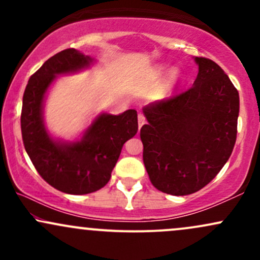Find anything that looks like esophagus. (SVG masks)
Returning <instances> with one entry per match:
<instances>
[{"label":"esophagus","mask_w":260,"mask_h":260,"mask_svg":"<svg viewBox=\"0 0 260 260\" xmlns=\"http://www.w3.org/2000/svg\"><path fill=\"white\" fill-rule=\"evenodd\" d=\"M144 123H145V117L142 115V113H139V115H138V124H139V128L142 127Z\"/></svg>","instance_id":"1"}]
</instances>
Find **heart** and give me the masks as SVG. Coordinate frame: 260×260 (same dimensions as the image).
Wrapping results in <instances>:
<instances>
[{"mask_svg": "<svg viewBox=\"0 0 260 260\" xmlns=\"http://www.w3.org/2000/svg\"><path fill=\"white\" fill-rule=\"evenodd\" d=\"M169 72V70L166 67H162V66H160V67H157L156 70H155V76H157V77H162V76H165L166 73ZM171 78H172V80H175V79H177L178 78V73L177 72H174L171 74Z\"/></svg>", "mask_w": 260, "mask_h": 260, "instance_id": "heart-1", "label": "heart"}]
</instances>
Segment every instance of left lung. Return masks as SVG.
<instances>
[{
  "label": "left lung",
  "instance_id": "8db88e82",
  "mask_svg": "<svg viewBox=\"0 0 260 260\" xmlns=\"http://www.w3.org/2000/svg\"><path fill=\"white\" fill-rule=\"evenodd\" d=\"M194 61L192 88L143 107V161L153 186L172 196L207 186L228 162L237 136V89L214 61Z\"/></svg>",
  "mask_w": 260,
  "mask_h": 260
}]
</instances>
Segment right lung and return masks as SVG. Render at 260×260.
<instances>
[{
  "instance_id": "obj_1",
  "label": "right lung",
  "mask_w": 260,
  "mask_h": 260,
  "mask_svg": "<svg viewBox=\"0 0 260 260\" xmlns=\"http://www.w3.org/2000/svg\"><path fill=\"white\" fill-rule=\"evenodd\" d=\"M95 58L76 49L56 53L29 79L23 95L20 127L24 148L39 175L53 188L68 194H88L103 188L120 157L122 147L138 131L136 110L120 115L100 113L73 142L55 139L44 122L46 92L62 74L77 73Z\"/></svg>"
}]
</instances>
